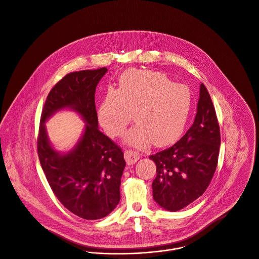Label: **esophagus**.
Segmentation results:
<instances>
[{"mask_svg":"<svg viewBox=\"0 0 259 259\" xmlns=\"http://www.w3.org/2000/svg\"><path fill=\"white\" fill-rule=\"evenodd\" d=\"M124 158H125L128 165H133L139 160L140 155H139L138 152H136L134 150H126L124 152Z\"/></svg>","mask_w":259,"mask_h":259,"instance_id":"esophagus-1","label":"esophagus"}]
</instances>
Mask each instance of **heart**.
<instances>
[{
	"mask_svg": "<svg viewBox=\"0 0 259 259\" xmlns=\"http://www.w3.org/2000/svg\"><path fill=\"white\" fill-rule=\"evenodd\" d=\"M192 107L190 89L173 83L166 75L146 70L125 72L116 91L110 90L98 110L99 121L111 137L120 136L132 121L137 124L125 142L145 148L152 142L165 147L182 135Z\"/></svg>",
	"mask_w": 259,
	"mask_h": 259,
	"instance_id": "1",
	"label": "heart"
}]
</instances>
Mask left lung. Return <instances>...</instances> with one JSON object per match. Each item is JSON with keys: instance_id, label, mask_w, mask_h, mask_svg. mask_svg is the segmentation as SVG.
Wrapping results in <instances>:
<instances>
[{"instance_id": "left-lung-1", "label": "left lung", "mask_w": 259, "mask_h": 259, "mask_svg": "<svg viewBox=\"0 0 259 259\" xmlns=\"http://www.w3.org/2000/svg\"><path fill=\"white\" fill-rule=\"evenodd\" d=\"M220 130L206 87L200 85L192 126L172 147L149 158L156 164L153 198L168 211H178L199 198L216 170Z\"/></svg>"}]
</instances>
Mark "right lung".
<instances>
[{"mask_svg": "<svg viewBox=\"0 0 259 259\" xmlns=\"http://www.w3.org/2000/svg\"><path fill=\"white\" fill-rule=\"evenodd\" d=\"M107 68L72 72L50 91L44 104L38 136V155L59 201L73 214L100 219L120 201L126 166L121 148L98 129L95 91ZM71 108L85 121L84 133L74 148L60 154L52 147L45 123L60 109Z\"/></svg>", "mask_w": 259, "mask_h": 259, "instance_id": "right-lung-1", "label": "right lung"}]
</instances>
